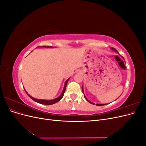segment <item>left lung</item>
Masks as SVG:
<instances>
[{
  "label": "left lung",
  "instance_id": "left-lung-1",
  "mask_svg": "<svg viewBox=\"0 0 146 146\" xmlns=\"http://www.w3.org/2000/svg\"><path fill=\"white\" fill-rule=\"evenodd\" d=\"M111 49L113 50V51H114V52H116V53H118V52H117V50H116V49H115V48H113V47H111ZM123 59H124V58H123ZM82 91H83V95H84V97H85V99L88 102H90V104H92V105H94L95 104L94 103H93V102H91L90 100H88L86 98V96H85V94H84V91H83V86H82ZM119 97H120V96H119ZM107 104H96V105L97 106H103V105H107Z\"/></svg>",
  "mask_w": 146,
  "mask_h": 146
}]
</instances>
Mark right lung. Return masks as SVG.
Returning a JSON list of instances; mask_svg holds the SVG:
<instances>
[{
	"mask_svg": "<svg viewBox=\"0 0 146 146\" xmlns=\"http://www.w3.org/2000/svg\"><path fill=\"white\" fill-rule=\"evenodd\" d=\"M47 47V48H52V47H52V46H38V47ZM69 78H70V77H69L68 79H67V80H66V81L65 82L64 85V88H63V90L62 92H61V94L58 97V98H56L54 99H52V100L38 99L34 98H33V97L31 96L30 94H29L28 92L25 91V89H24V90H25V92H26V94H27L32 100H33L35 102H38V103L41 104H43V105H52V104H55V103H56V102H58V101H60L61 99H62V98H63V96H64V92H65V90H66V85H67V83H68V81H69Z\"/></svg>",
	"mask_w": 146,
	"mask_h": 146,
	"instance_id": "right-lung-1",
	"label": "right lung"
}]
</instances>
